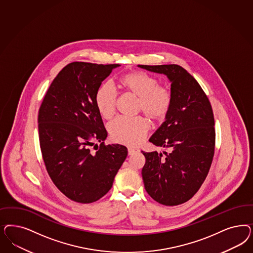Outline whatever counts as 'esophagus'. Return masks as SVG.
<instances>
[{"label":"esophagus","instance_id":"esophagus-1","mask_svg":"<svg viewBox=\"0 0 253 253\" xmlns=\"http://www.w3.org/2000/svg\"><path fill=\"white\" fill-rule=\"evenodd\" d=\"M127 152H128V155H131L139 153V149H137V148H128V149H127Z\"/></svg>","mask_w":253,"mask_h":253}]
</instances>
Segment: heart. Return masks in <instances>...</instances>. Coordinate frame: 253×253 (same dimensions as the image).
<instances>
[{"label":"heart","instance_id":"obj_1","mask_svg":"<svg viewBox=\"0 0 253 253\" xmlns=\"http://www.w3.org/2000/svg\"><path fill=\"white\" fill-rule=\"evenodd\" d=\"M119 85L138 98V110L149 119L158 121L169 113L171 106V93L167 87L158 85V82L153 76L141 72H133L123 75L119 79ZM116 99V93L108 83L100 85L97 90L96 106L104 119L114 116ZM148 130L149 123L140 116L117 118L109 127L114 141L131 146L139 144L145 138Z\"/></svg>","mask_w":253,"mask_h":253}]
</instances>
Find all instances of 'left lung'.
<instances>
[{"label":"left lung","instance_id":"obj_1","mask_svg":"<svg viewBox=\"0 0 253 253\" xmlns=\"http://www.w3.org/2000/svg\"><path fill=\"white\" fill-rule=\"evenodd\" d=\"M165 74L171 83V106L149 139L169 153L141 152V170L149 196L165 206L182 204L201 187L211 166L215 147L214 116L210 100L196 79L176 64L138 65Z\"/></svg>","mask_w":253,"mask_h":253}]
</instances>
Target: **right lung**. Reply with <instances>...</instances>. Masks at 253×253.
<instances>
[{
  "instance_id": "1",
  "label": "right lung",
  "mask_w": 253,
  "mask_h": 253,
  "mask_svg": "<svg viewBox=\"0 0 253 253\" xmlns=\"http://www.w3.org/2000/svg\"><path fill=\"white\" fill-rule=\"evenodd\" d=\"M119 66L68 64L50 84L39 110V140L46 170L57 189L78 203L105 196L127 156L126 147L104 144L107 131L95 101L101 83Z\"/></svg>"
}]
</instances>
